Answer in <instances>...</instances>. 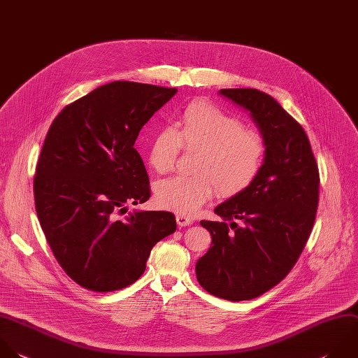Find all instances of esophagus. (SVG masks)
I'll use <instances>...</instances> for the list:
<instances>
[{
	"label": "esophagus",
	"mask_w": 358,
	"mask_h": 358,
	"mask_svg": "<svg viewBox=\"0 0 358 358\" xmlns=\"http://www.w3.org/2000/svg\"><path fill=\"white\" fill-rule=\"evenodd\" d=\"M176 222L179 227H187L190 225L193 221L190 218H187L186 215H182V214H176Z\"/></svg>",
	"instance_id": "34e87169"
}]
</instances>
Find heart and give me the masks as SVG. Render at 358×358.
Here are the masks:
<instances>
[{"label": "heart", "mask_w": 358, "mask_h": 358, "mask_svg": "<svg viewBox=\"0 0 358 358\" xmlns=\"http://www.w3.org/2000/svg\"><path fill=\"white\" fill-rule=\"evenodd\" d=\"M197 152L192 176H173L155 186L157 204L182 215L194 214L213 194L232 197L248 189L260 172L264 141L245 130L239 119L207 102H193L176 129L165 126L154 136L148 161L154 171L173 169L179 150Z\"/></svg>", "instance_id": "b5f03b06"}]
</instances>
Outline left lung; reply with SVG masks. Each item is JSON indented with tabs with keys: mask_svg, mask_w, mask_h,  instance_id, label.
Returning a JSON list of instances; mask_svg holds the SVG:
<instances>
[{
	"mask_svg": "<svg viewBox=\"0 0 358 358\" xmlns=\"http://www.w3.org/2000/svg\"><path fill=\"white\" fill-rule=\"evenodd\" d=\"M220 95L250 113L266 151L252 185L214 208L221 221H200L213 241L196 275L210 294L246 301L277 285L302 253L317 210L319 171L306 133L274 98L252 88Z\"/></svg>",
	"mask_w": 358,
	"mask_h": 358,
	"instance_id": "8db88e82",
	"label": "left lung"
}]
</instances>
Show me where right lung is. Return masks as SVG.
Listing matches in <instances>:
<instances>
[{"label":"right lung","mask_w":358,"mask_h":358,"mask_svg":"<svg viewBox=\"0 0 358 358\" xmlns=\"http://www.w3.org/2000/svg\"><path fill=\"white\" fill-rule=\"evenodd\" d=\"M176 92L115 81L67 105L48 131L34 180L36 213L55 257L87 289L133 284L154 245L176 231L169 211L122 217L151 196L134 143Z\"/></svg>","instance_id":"right-lung-1"}]
</instances>
